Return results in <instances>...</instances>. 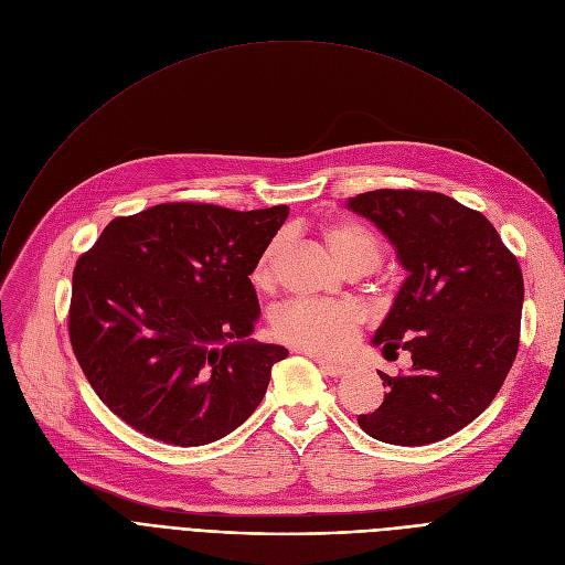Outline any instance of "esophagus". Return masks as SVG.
<instances>
[{"mask_svg":"<svg viewBox=\"0 0 565 565\" xmlns=\"http://www.w3.org/2000/svg\"><path fill=\"white\" fill-rule=\"evenodd\" d=\"M316 362H318V366H320V371H322L324 375L341 377V375H345V373H348V369H345V366H341V364H334V362H328V360H316Z\"/></svg>","mask_w":565,"mask_h":565,"instance_id":"esophagus-1","label":"esophagus"}]
</instances>
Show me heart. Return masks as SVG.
<instances>
[{"label":"heart","mask_w":565,"mask_h":565,"mask_svg":"<svg viewBox=\"0 0 565 565\" xmlns=\"http://www.w3.org/2000/svg\"><path fill=\"white\" fill-rule=\"evenodd\" d=\"M322 241L352 273H369L380 263L382 249L377 237L358 222H330L320 226ZM284 252V237L275 235L258 252L249 279L258 290H273L277 267ZM364 313L352 302L292 300L273 316V334L277 341L322 358H339L360 337Z\"/></svg>","instance_id":"obj_1"}]
</instances>
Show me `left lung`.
Wrapping results in <instances>:
<instances>
[{
  "instance_id": "8db88e82",
  "label": "left lung",
  "mask_w": 565,
  "mask_h": 565,
  "mask_svg": "<svg viewBox=\"0 0 565 565\" xmlns=\"http://www.w3.org/2000/svg\"><path fill=\"white\" fill-rule=\"evenodd\" d=\"M354 213L396 245L409 273L373 343L412 371H380L382 405L360 414L371 437L424 447L471 424L492 403L520 345L524 279L515 254L479 211L428 190H373Z\"/></svg>"
}]
</instances>
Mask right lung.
Masks as SVG:
<instances>
[{
  "mask_svg": "<svg viewBox=\"0 0 565 565\" xmlns=\"http://www.w3.org/2000/svg\"><path fill=\"white\" fill-rule=\"evenodd\" d=\"M288 205L171 201L111 220L77 258L68 337L98 398L135 430L201 447L258 407L288 350L245 341L252 265Z\"/></svg>",
  "mask_w": 565,
  "mask_h": 565,
  "instance_id": "obj_1",
  "label": "right lung"
}]
</instances>
